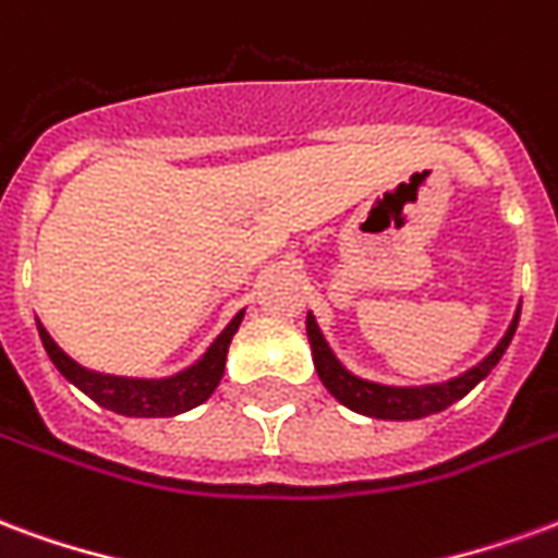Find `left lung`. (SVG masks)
<instances>
[{
	"label": "left lung",
	"instance_id": "8db88e82",
	"mask_svg": "<svg viewBox=\"0 0 558 558\" xmlns=\"http://www.w3.org/2000/svg\"><path fill=\"white\" fill-rule=\"evenodd\" d=\"M520 320V306L514 312V318L508 324L506 336L496 341V348L487 353L482 363H475L473 368H466L458 377H449L442 384H422V386H389L377 384V380H365L360 374L348 372L341 360L332 353L329 341L324 339L318 320L308 312L306 315V332L308 344H312V360L318 368L320 384L327 386L329 396L341 401L344 408L353 413H363L372 418H392V422H404V418H422L430 413L451 408L454 401H461L470 389L485 380L487 374L494 372V365L502 360V353L514 339V329Z\"/></svg>",
	"mask_w": 558,
	"mask_h": 558
}]
</instances>
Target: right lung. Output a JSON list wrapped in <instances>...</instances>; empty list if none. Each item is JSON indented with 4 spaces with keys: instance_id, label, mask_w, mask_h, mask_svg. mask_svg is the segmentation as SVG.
<instances>
[{
    "instance_id": "obj_1",
    "label": "right lung",
    "mask_w": 558,
    "mask_h": 558,
    "mask_svg": "<svg viewBox=\"0 0 558 558\" xmlns=\"http://www.w3.org/2000/svg\"><path fill=\"white\" fill-rule=\"evenodd\" d=\"M38 320V318H35ZM240 320H243V308L229 320V327L219 332L217 339L207 348L193 365H186L184 372L169 374V377H121V374H104L85 368L76 360L52 341L47 327L38 320L40 341L44 351L50 353L52 365L71 380L80 392L97 401L100 408L121 413V416L136 418H160V416H178L186 410L205 404L207 398L214 396V389L222 380L226 372V356H229V344L238 332Z\"/></svg>"
}]
</instances>
